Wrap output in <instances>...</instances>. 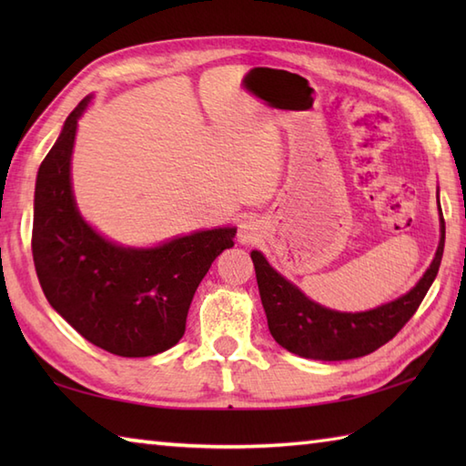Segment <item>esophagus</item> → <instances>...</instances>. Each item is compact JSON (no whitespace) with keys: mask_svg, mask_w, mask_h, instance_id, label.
<instances>
[{"mask_svg":"<svg viewBox=\"0 0 466 466\" xmlns=\"http://www.w3.org/2000/svg\"><path fill=\"white\" fill-rule=\"evenodd\" d=\"M260 238V222L254 218H244L238 228L240 244H254Z\"/></svg>","mask_w":466,"mask_h":466,"instance_id":"esophagus-1","label":"esophagus"}]
</instances>
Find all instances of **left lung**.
Masks as SVG:
<instances>
[{"label":"left lung","instance_id":"8db88e82","mask_svg":"<svg viewBox=\"0 0 466 466\" xmlns=\"http://www.w3.org/2000/svg\"><path fill=\"white\" fill-rule=\"evenodd\" d=\"M439 248L417 286L400 299L366 312H339L310 300L299 286L276 272L264 254L252 250L262 306L268 329L282 349L312 360H349L380 349L417 312L431 284L437 279L444 250V218L441 212Z\"/></svg>","mask_w":466,"mask_h":466}]
</instances>
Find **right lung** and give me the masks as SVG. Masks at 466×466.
Wrapping results in <instances>:
<instances>
[{
	"label": "right lung",
	"mask_w": 466,
	"mask_h": 466,
	"mask_svg": "<svg viewBox=\"0 0 466 466\" xmlns=\"http://www.w3.org/2000/svg\"><path fill=\"white\" fill-rule=\"evenodd\" d=\"M92 96L67 116L62 134L37 170L32 252L52 309L100 349L144 359L182 339L198 284L234 246L236 228H214L130 248L87 224L72 190L77 120Z\"/></svg>",
	"instance_id": "1"
}]
</instances>
